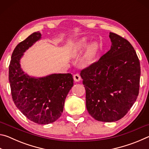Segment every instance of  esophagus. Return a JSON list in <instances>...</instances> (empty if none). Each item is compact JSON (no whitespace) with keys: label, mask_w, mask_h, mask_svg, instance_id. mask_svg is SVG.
<instances>
[{"label":"esophagus","mask_w":149,"mask_h":149,"mask_svg":"<svg viewBox=\"0 0 149 149\" xmlns=\"http://www.w3.org/2000/svg\"><path fill=\"white\" fill-rule=\"evenodd\" d=\"M74 79L75 81H79L81 79V77L79 74H76L74 75Z\"/></svg>","instance_id":"esophagus-1"}]
</instances>
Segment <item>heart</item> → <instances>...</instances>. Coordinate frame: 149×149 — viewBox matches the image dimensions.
Here are the masks:
<instances>
[{
  "label": "heart",
  "mask_w": 149,
  "mask_h": 149,
  "mask_svg": "<svg viewBox=\"0 0 149 149\" xmlns=\"http://www.w3.org/2000/svg\"><path fill=\"white\" fill-rule=\"evenodd\" d=\"M87 39L86 38H84L81 40L77 42L75 45L74 50H73V54L74 56H76L78 54H79L81 52H82V50L85 49V47L87 46ZM98 48V44L96 43V42H93V43L91 45L88 49L87 53L86 54V57H85V59H86V62L87 63H89L91 62L92 59L94 57L95 54L97 52Z\"/></svg>",
  "instance_id": "obj_1"
}]
</instances>
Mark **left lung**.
<instances>
[{
  "label": "left lung",
  "mask_w": 149,
  "mask_h": 149,
  "mask_svg": "<svg viewBox=\"0 0 149 149\" xmlns=\"http://www.w3.org/2000/svg\"><path fill=\"white\" fill-rule=\"evenodd\" d=\"M110 49L83 69L86 107L96 120L116 122L128 112L139 92L140 62L127 39L110 33Z\"/></svg>",
  "instance_id": "obj_1"
}]
</instances>
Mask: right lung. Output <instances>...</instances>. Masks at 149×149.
Instances as JSON below:
<instances>
[{
    "mask_svg": "<svg viewBox=\"0 0 149 149\" xmlns=\"http://www.w3.org/2000/svg\"><path fill=\"white\" fill-rule=\"evenodd\" d=\"M41 36L39 31L35 32L16 47L9 65L8 77L12 100L16 107L29 120L44 125L55 122L62 115L74 79L71 74L31 77L22 71L20 58Z\"/></svg>",
    "mask_w": 149,
    "mask_h": 149,
    "instance_id": "add662e5",
    "label": "right lung"
}]
</instances>
